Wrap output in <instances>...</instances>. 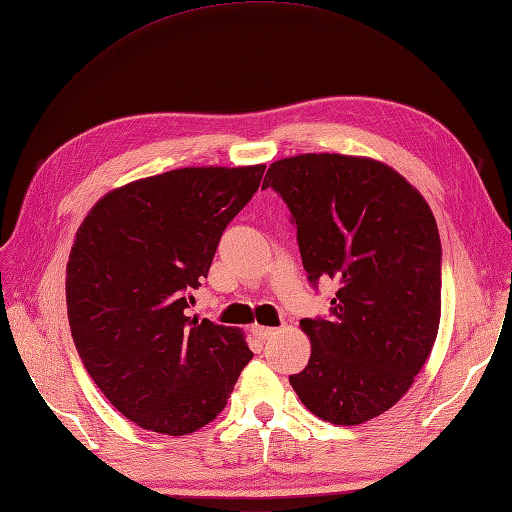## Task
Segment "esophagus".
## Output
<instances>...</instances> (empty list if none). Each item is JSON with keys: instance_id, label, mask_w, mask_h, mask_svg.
Returning <instances> with one entry per match:
<instances>
[{"instance_id": "esophagus-1", "label": "esophagus", "mask_w": 512, "mask_h": 512, "mask_svg": "<svg viewBox=\"0 0 512 512\" xmlns=\"http://www.w3.org/2000/svg\"><path fill=\"white\" fill-rule=\"evenodd\" d=\"M253 334L259 338V340H268V338H272L277 334V329H272V327H261V325H253Z\"/></svg>"}]
</instances>
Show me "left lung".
Masks as SVG:
<instances>
[{"instance_id": "left-lung-1", "label": "left lung", "mask_w": 512, "mask_h": 512, "mask_svg": "<svg viewBox=\"0 0 512 512\" xmlns=\"http://www.w3.org/2000/svg\"><path fill=\"white\" fill-rule=\"evenodd\" d=\"M310 283L336 279L329 316L303 318L310 362L290 384L334 425H360L406 395L441 323V237L432 209L388 165L344 154L272 163Z\"/></svg>"}]
</instances>
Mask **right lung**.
<instances>
[{"label":"right lung","instance_id":"1","mask_svg":"<svg viewBox=\"0 0 512 512\" xmlns=\"http://www.w3.org/2000/svg\"><path fill=\"white\" fill-rule=\"evenodd\" d=\"M266 165L181 168L98 200L67 264V316L102 395L144 430L183 436L227 406L251 362L244 334L189 316L229 222Z\"/></svg>","mask_w":512,"mask_h":512}]
</instances>
